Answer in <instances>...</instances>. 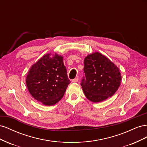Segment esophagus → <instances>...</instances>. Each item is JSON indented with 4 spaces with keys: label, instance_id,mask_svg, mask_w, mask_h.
I'll return each mask as SVG.
<instances>
[{
    "label": "esophagus",
    "instance_id": "esophagus-1",
    "mask_svg": "<svg viewBox=\"0 0 147 147\" xmlns=\"http://www.w3.org/2000/svg\"><path fill=\"white\" fill-rule=\"evenodd\" d=\"M78 81V78H75L74 80H72V82L74 83H77Z\"/></svg>",
    "mask_w": 147,
    "mask_h": 147
}]
</instances>
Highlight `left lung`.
Instances as JSON below:
<instances>
[{
    "label": "left lung",
    "instance_id": "left-lung-1",
    "mask_svg": "<svg viewBox=\"0 0 147 147\" xmlns=\"http://www.w3.org/2000/svg\"><path fill=\"white\" fill-rule=\"evenodd\" d=\"M81 85L86 98L99 102L112 97L120 85L121 75L118 67L99 52L88 55L84 59Z\"/></svg>",
    "mask_w": 147,
    "mask_h": 147
}]
</instances>
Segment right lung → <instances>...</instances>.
<instances>
[{
	"label": "right lung",
	"instance_id": "right-lung-1",
	"mask_svg": "<svg viewBox=\"0 0 147 147\" xmlns=\"http://www.w3.org/2000/svg\"><path fill=\"white\" fill-rule=\"evenodd\" d=\"M26 83L35 100L47 106L57 103L70 83L63 56L57 53L44 55L31 66Z\"/></svg>",
	"mask_w": 147,
	"mask_h": 147
}]
</instances>
